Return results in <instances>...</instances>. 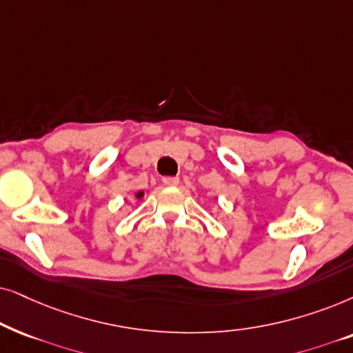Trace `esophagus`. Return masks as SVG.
Instances as JSON below:
<instances>
[{
  "label": "esophagus",
  "mask_w": 353,
  "mask_h": 353,
  "mask_svg": "<svg viewBox=\"0 0 353 353\" xmlns=\"http://www.w3.org/2000/svg\"><path fill=\"white\" fill-rule=\"evenodd\" d=\"M163 182H164V185H168V187H176L177 184H179V177H163Z\"/></svg>",
  "instance_id": "obj_1"
}]
</instances>
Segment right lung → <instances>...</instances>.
Here are the masks:
<instances>
[{"mask_svg": "<svg viewBox=\"0 0 353 353\" xmlns=\"http://www.w3.org/2000/svg\"><path fill=\"white\" fill-rule=\"evenodd\" d=\"M143 195H145V192L140 190V192H137V194H135L134 196H135V199H137V200H140V199H143Z\"/></svg>", "mask_w": 353, "mask_h": 353, "instance_id": "1", "label": "right lung"}]
</instances>
